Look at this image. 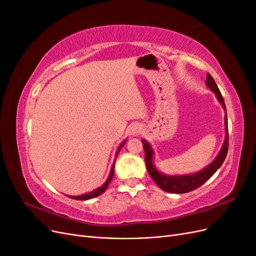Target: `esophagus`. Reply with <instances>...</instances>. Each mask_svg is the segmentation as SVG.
Wrapping results in <instances>:
<instances>
[{
  "instance_id": "obj_1",
  "label": "esophagus",
  "mask_w": 256,
  "mask_h": 256,
  "mask_svg": "<svg viewBox=\"0 0 256 256\" xmlns=\"http://www.w3.org/2000/svg\"><path fill=\"white\" fill-rule=\"evenodd\" d=\"M130 134L131 136H136L142 131V126L138 125V124H136V125H132L130 127Z\"/></svg>"
}]
</instances>
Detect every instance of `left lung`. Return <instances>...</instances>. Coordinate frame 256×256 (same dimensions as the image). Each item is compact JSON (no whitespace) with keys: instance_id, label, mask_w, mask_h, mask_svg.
Segmentation results:
<instances>
[{"instance_id":"obj_1","label":"left lung","mask_w":256,"mask_h":256,"mask_svg":"<svg viewBox=\"0 0 256 256\" xmlns=\"http://www.w3.org/2000/svg\"><path fill=\"white\" fill-rule=\"evenodd\" d=\"M206 85L209 90L214 92L216 99H218V102L222 106L224 111H226V115H224V124H226V138H224V142L219 154H216V159L212 162L210 164H208L206 168H204L202 171L193 173V174L174 175V176L164 174L159 172L156 168V166H154L152 147L148 142L144 140V138L142 140L144 152H145V164H146L147 172H148V174L152 178V180L157 184L158 187L161 188L164 191L180 194V193H187L194 190L200 187L204 182H206L209 178L216 172V170L222 166L223 161L226 160L228 150V115H226V104H224L223 97L221 95L218 86H216L214 78L209 74H207V76H206Z\"/></svg>"}]
</instances>
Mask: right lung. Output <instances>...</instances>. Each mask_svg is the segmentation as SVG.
Returning a JSON list of instances; mask_svg holds the SVG:
<instances>
[{"instance_id":"obj_1","label":"right lung","mask_w":256,"mask_h":256,"mask_svg":"<svg viewBox=\"0 0 256 256\" xmlns=\"http://www.w3.org/2000/svg\"><path fill=\"white\" fill-rule=\"evenodd\" d=\"M127 142V140H125V141H122V144L118 146V150H116V154H115V158L118 157V152H120V150H122V147L125 145V143ZM116 160V159H115ZM115 160H114V162H113V164H112V168H111V172H110V175H109V177H108V180H106V182L102 186V187H99V188H97V189H95L94 191H92V192H88V193H85V194H82V196H68L69 198H74V200H90V198H96V196H100L102 194V193H104V191H106V189L108 188V186H109V184L111 182V180H112V178H113V175H114V164H115Z\"/></svg>"}]
</instances>
